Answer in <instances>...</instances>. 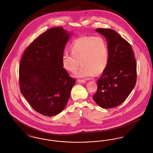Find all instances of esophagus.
<instances>
[{"label": "esophagus", "mask_w": 153, "mask_h": 153, "mask_svg": "<svg viewBox=\"0 0 153 153\" xmlns=\"http://www.w3.org/2000/svg\"><path fill=\"white\" fill-rule=\"evenodd\" d=\"M77 82H80V83H85V82H86V81L83 80H77Z\"/></svg>", "instance_id": "34e87169"}]
</instances>
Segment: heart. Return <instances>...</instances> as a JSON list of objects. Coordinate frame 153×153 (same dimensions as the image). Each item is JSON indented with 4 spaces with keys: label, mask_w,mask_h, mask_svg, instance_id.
I'll return each instance as SVG.
<instances>
[{
    "label": "heart",
    "mask_w": 153,
    "mask_h": 153,
    "mask_svg": "<svg viewBox=\"0 0 153 153\" xmlns=\"http://www.w3.org/2000/svg\"><path fill=\"white\" fill-rule=\"evenodd\" d=\"M72 53H65L62 65L66 71L75 72L77 78L87 79L104 72L108 61V49L106 41L102 36H82L71 46ZM81 62L80 63V62Z\"/></svg>",
    "instance_id": "1"
}]
</instances>
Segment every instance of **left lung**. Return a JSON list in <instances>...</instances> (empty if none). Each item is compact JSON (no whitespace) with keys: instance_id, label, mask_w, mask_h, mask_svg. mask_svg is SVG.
Instances as JSON below:
<instances>
[{"instance_id":"left-lung-1","label":"left lung","mask_w":153,"mask_h":153,"mask_svg":"<svg viewBox=\"0 0 153 153\" xmlns=\"http://www.w3.org/2000/svg\"><path fill=\"white\" fill-rule=\"evenodd\" d=\"M96 31L106 38L108 61L97 80V91L93 99L102 108H112L122 104L135 85L136 61L130 44L117 31L110 29Z\"/></svg>"}]
</instances>
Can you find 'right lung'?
Masks as SVG:
<instances>
[{
  "label": "right lung",
  "instance_id": "1",
  "mask_svg": "<svg viewBox=\"0 0 153 153\" xmlns=\"http://www.w3.org/2000/svg\"><path fill=\"white\" fill-rule=\"evenodd\" d=\"M72 33L62 27L48 30L30 45L19 68L21 92L32 108L47 117L61 112L75 80L62 65V57Z\"/></svg>",
  "mask_w": 153,
  "mask_h": 153
}]
</instances>
